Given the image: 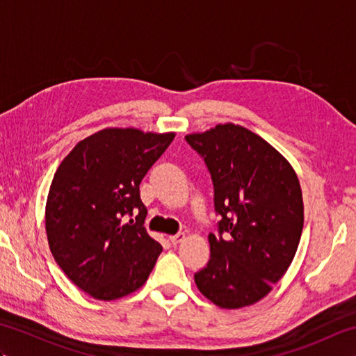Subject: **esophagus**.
<instances>
[{
    "label": "esophagus",
    "mask_w": 356,
    "mask_h": 356,
    "mask_svg": "<svg viewBox=\"0 0 356 356\" xmlns=\"http://www.w3.org/2000/svg\"><path fill=\"white\" fill-rule=\"evenodd\" d=\"M184 240H185V234L184 232H179V234H176V236H170V241H171L172 245L182 243Z\"/></svg>",
    "instance_id": "1"
}]
</instances>
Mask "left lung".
<instances>
[{"instance_id":"left-lung-1","label":"left lung","mask_w":356,"mask_h":356,"mask_svg":"<svg viewBox=\"0 0 356 356\" xmlns=\"http://www.w3.org/2000/svg\"><path fill=\"white\" fill-rule=\"evenodd\" d=\"M214 185L217 234L208 264L194 274L199 291L223 309L266 297L291 266L305 223L303 195L291 163L259 134L218 124L185 136Z\"/></svg>"}]
</instances>
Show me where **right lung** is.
<instances>
[{"instance_id": "obj_1", "label": "right lung", "mask_w": 356, "mask_h": 356, "mask_svg": "<svg viewBox=\"0 0 356 356\" xmlns=\"http://www.w3.org/2000/svg\"><path fill=\"white\" fill-rule=\"evenodd\" d=\"M174 133L105 128L81 140L58 166L45 205V232L59 268L96 300L138 291L162 246L143 226L139 185ZM136 219L124 223L127 216Z\"/></svg>"}]
</instances>
